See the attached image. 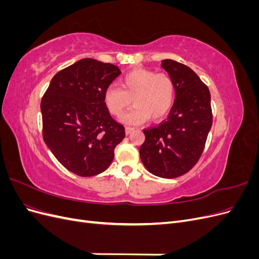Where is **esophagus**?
I'll use <instances>...</instances> for the list:
<instances>
[{"label": "esophagus", "mask_w": 259, "mask_h": 259, "mask_svg": "<svg viewBox=\"0 0 259 259\" xmlns=\"http://www.w3.org/2000/svg\"><path fill=\"white\" fill-rule=\"evenodd\" d=\"M133 132H134V128L133 127H125V134L126 135H130Z\"/></svg>", "instance_id": "esophagus-1"}]
</instances>
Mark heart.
Returning <instances> with one entry per match:
<instances>
[{
	"label": "heart",
	"instance_id": "heart-1",
	"mask_svg": "<svg viewBox=\"0 0 259 259\" xmlns=\"http://www.w3.org/2000/svg\"><path fill=\"white\" fill-rule=\"evenodd\" d=\"M120 88L109 86L104 93V103L108 111L120 116L131 106L135 108L124 114L121 121L128 125H138L149 117L160 121L170 111L175 100V85L170 76L151 70L137 69L125 74Z\"/></svg>",
	"mask_w": 259,
	"mask_h": 259
}]
</instances>
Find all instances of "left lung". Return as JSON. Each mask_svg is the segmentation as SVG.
Listing matches in <instances>:
<instances>
[{
  "label": "left lung",
  "instance_id": "8db88e82",
  "mask_svg": "<svg viewBox=\"0 0 259 259\" xmlns=\"http://www.w3.org/2000/svg\"><path fill=\"white\" fill-rule=\"evenodd\" d=\"M175 85V101L167 119L144 131L139 154L145 167L162 178L189 171L204 149L213 116L210 94L192 69L171 59L162 60Z\"/></svg>",
  "mask_w": 259,
  "mask_h": 259
}]
</instances>
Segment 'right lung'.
Returning a JSON list of instances; mask_svg holds the SVG:
<instances>
[{"label":"right lung","mask_w":259,"mask_h":259,"mask_svg":"<svg viewBox=\"0 0 259 259\" xmlns=\"http://www.w3.org/2000/svg\"><path fill=\"white\" fill-rule=\"evenodd\" d=\"M121 70L93 58L74 62L52 79L41 101L43 139L62 166L82 177L106 170L125 137L104 103Z\"/></svg>","instance_id":"1"}]
</instances>
